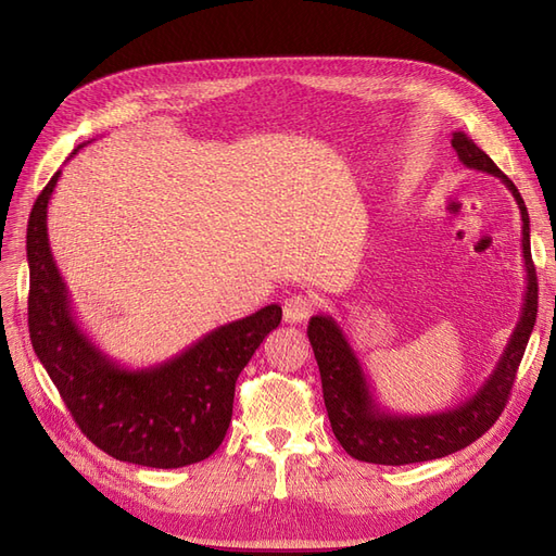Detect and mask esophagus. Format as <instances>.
<instances>
[{
  "label": "esophagus",
  "instance_id": "1",
  "mask_svg": "<svg viewBox=\"0 0 556 556\" xmlns=\"http://www.w3.org/2000/svg\"><path fill=\"white\" fill-rule=\"evenodd\" d=\"M313 306H315V299L311 294H294L290 299H285V306H282L285 323L290 325L306 323L313 313Z\"/></svg>",
  "mask_w": 556,
  "mask_h": 556
}]
</instances>
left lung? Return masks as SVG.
I'll use <instances>...</instances> for the list:
<instances>
[{
    "label": "left lung",
    "mask_w": 556,
    "mask_h": 556,
    "mask_svg": "<svg viewBox=\"0 0 556 556\" xmlns=\"http://www.w3.org/2000/svg\"><path fill=\"white\" fill-rule=\"evenodd\" d=\"M452 148L468 169L496 176L513 192L521 213V252H525L527 290L521 315L498 364L480 390L443 413L433 415H396L384 410L376 401L371 384L345 339L343 329L331 315H313L308 323V341L323 378V394L333 435L343 450L359 462L403 466L415 462L441 459L464 450L490 429L506 408L508 394L517 376V366L525 357L529 336L538 315V280L531 260L529 211L515 182L503 174L492 157L480 150L464 131L452 134Z\"/></svg>",
    "instance_id": "left-lung-1"
}]
</instances>
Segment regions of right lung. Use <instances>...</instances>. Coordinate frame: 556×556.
Returning <instances> with one entry per match:
<instances>
[{
    "label": "right lung",
    "mask_w": 556,
    "mask_h": 556,
    "mask_svg": "<svg viewBox=\"0 0 556 556\" xmlns=\"http://www.w3.org/2000/svg\"><path fill=\"white\" fill-rule=\"evenodd\" d=\"M60 174L48 180L27 223L31 348L80 431L113 459L150 468L204 462L229 429L239 374L280 325L282 308L271 304L217 327L155 366L113 362L76 323L50 252L46 217Z\"/></svg>",
    "instance_id": "right-lung-1"
}]
</instances>
